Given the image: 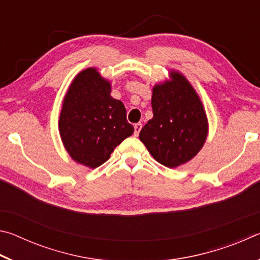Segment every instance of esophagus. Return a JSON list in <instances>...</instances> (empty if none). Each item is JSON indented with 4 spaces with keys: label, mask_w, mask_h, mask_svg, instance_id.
Instances as JSON below:
<instances>
[{
    "label": "esophagus",
    "mask_w": 260,
    "mask_h": 260,
    "mask_svg": "<svg viewBox=\"0 0 260 260\" xmlns=\"http://www.w3.org/2000/svg\"><path fill=\"white\" fill-rule=\"evenodd\" d=\"M141 128H142V124H141V122H138V124L134 125V135L135 136L139 135Z\"/></svg>",
    "instance_id": "34e87169"
}]
</instances>
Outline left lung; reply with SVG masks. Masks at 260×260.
<instances>
[{
    "mask_svg": "<svg viewBox=\"0 0 260 260\" xmlns=\"http://www.w3.org/2000/svg\"><path fill=\"white\" fill-rule=\"evenodd\" d=\"M170 77L152 88L153 117L139 138L158 162L174 169L199 153L209 125L200 96L186 77L173 70Z\"/></svg>",
    "mask_w": 260,
    "mask_h": 260,
    "instance_id": "8db88e82",
    "label": "left lung"
}]
</instances>
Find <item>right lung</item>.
Instances as JSON below:
<instances>
[{
    "label": "right lung",
    "instance_id": "add662e5",
    "mask_svg": "<svg viewBox=\"0 0 260 260\" xmlns=\"http://www.w3.org/2000/svg\"><path fill=\"white\" fill-rule=\"evenodd\" d=\"M111 83L88 68L73 79L59 116L60 139L73 160L89 169L107 161L134 127L121 101L113 99Z\"/></svg>",
    "mask_w": 260,
    "mask_h": 260
}]
</instances>
